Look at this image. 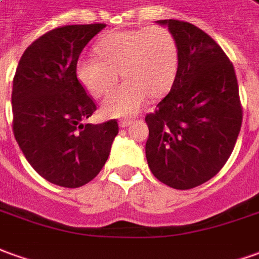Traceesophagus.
Listing matches in <instances>:
<instances>
[{
  "instance_id": "1",
  "label": "esophagus",
  "mask_w": 259,
  "mask_h": 259,
  "mask_svg": "<svg viewBox=\"0 0 259 259\" xmlns=\"http://www.w3.org/2000/svg\"><path fill=\"white\" fill-rule=\"evenodd\" d=\"M133 124V119H128V118H124L119 121V126L121 128H126V126H130Z\"/></svg>"
}]
</instances>
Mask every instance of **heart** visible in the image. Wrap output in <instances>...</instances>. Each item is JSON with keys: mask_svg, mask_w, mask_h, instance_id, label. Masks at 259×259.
<instances>
[{"mask_svg": "<svg viewBox=\"0 0 259 259\" xmlns=\"http://www.w3.org/2000/svg\"><path fill=\"white\" fill-rule=\"evenodd\" d=\"M99 56H81L76 63L80 84L94 97H103L126 80L103 103L107 117H128L170 89L178 72L179 53L175 36L162 26L107 33L96 45Z\"/></svg>", "mask_w": 259, "mask_h": 259, "instance_id": "heart-1", "label": "heart"}]
</instances>
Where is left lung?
<instances>
[{"instance_id": "obj_1", "label": "left lung", "mask_w": 259, "mask_h": 259, "mask_svg": "<svg viewBox=\"0 0 259 259\" xmlns=\"http://www.w3.org/2000/svg\"><path fill=\"white\" fill-rule=\"evenodd\" d=\"M175 36L179 53L172 89L145 117V153L153 176L186 190L210 181L230 158L242 122L234 66L197 26L160 19Z\"/></svg>"}]
</instances>
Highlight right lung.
I'll use <instances>...</instances> for the list:
<instances>
[{
	"label": "right lung",
	"instance_id": "1",
	"mask_svg": "<svg viewBox=\"0 0 259 259\" xmlns=\"http://www.w3.org/2000/svg\"><path fill=\"white\" fill-rule=\"evenodd\" d=\"M104 24L66 25L26 48L12 83V128L18 145L37 174L53 185L80 187L108 159L118 124H84L96 111L76 76L84 46Z\"/></svg>",
	"mask_w": 259,
	"mask_h": 259
}]
</instances>
